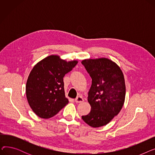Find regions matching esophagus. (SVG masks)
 Listing matches in <instances>:
<instances>
[{
  "mask_svg": "<svg viewBox=\"0 0 155 155\" xmlns=\"http://www.w3.org/2000/svg\"><path fill=\"white\" fill-rule=\"evenodd\" d=\"M75 101L76 103H81V102H84V99L82 98V96H78L75 99Z\"/></svg>",
  "mask_w": 155,
  "mask_h": 155,
  "instance_id": "34e87169",
  "label": "esophagus"
}]
</instances>
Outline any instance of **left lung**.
<instances>
[{
	"label": "left lung",
	"mask_w": 155,
	"mask_h": 155,
	"mask_svg": "<svg viewBox=\"0 0 155 155\" xmlns=\"http://www.w3.org/2000/svg\"><path fill=\"white\" fill-rule=\"evenodd\" d=\"M82 63L92 78L88 93L91 110L82 118L93 127L105 126L118 114L124 105L126 85L123 73L115 62L106 58L85 59Z\"/></svg>",
	"instance_id": "1"
}]
</instances>
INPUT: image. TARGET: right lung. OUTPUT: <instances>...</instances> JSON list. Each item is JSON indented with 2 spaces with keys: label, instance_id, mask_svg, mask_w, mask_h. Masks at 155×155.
Here are the masks:
<instances>
[{
  "label": "right lung",
  "instance_id": "obj_1",
  "mask_svg": "<svg viewBox=\"0 0 155 155\" xmlns=\"http://www.w3.org/2000/svg\"><path fill=\"white\" fill-rule=\"evenodd\" d=\"M77 63V60L67 61L53 54L35 65L27 80L26 93L29 106L38 116L52 117L68 104L63 77Z\"/></svg>",
  "mask_w": 155,
  "mask_h": 155
}]
</instances>
